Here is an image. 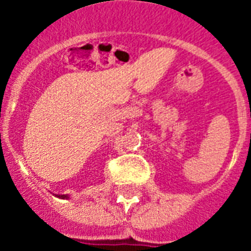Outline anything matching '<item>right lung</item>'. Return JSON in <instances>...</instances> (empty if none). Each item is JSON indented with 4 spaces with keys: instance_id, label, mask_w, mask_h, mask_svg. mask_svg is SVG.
Masks as SVG:
<instances>
[{
    "instance_id": "obj_1",
    "label": "right lung",
    "mask_w": 251,
    "mask_h": 251,
    "mask_svg": "<svg viewBox=\"0 0 251 251\" xmlns=\"http://www.w3.org/2000/svg\"><path fill=\"white\" fill-rule=\"evenodd\" d=\"M60 198H63V199H64V198H68V196H67V195H62Z\"/></svg>"
}]
</instances>
